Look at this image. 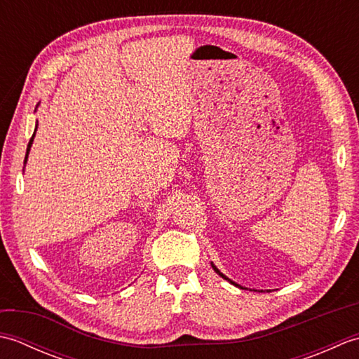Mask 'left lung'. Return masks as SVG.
Here are the masks:
<instances>
[{"label":"left lung","instance_id":"obj_1","mask_svg":"<svg viewBox=\"0 0 359 359\" xmlns=\"http://www.w3.org/2000/svg\"><path fill=\"white\" fill-rule=\"evenodd\" d=\"M212 269H215V271H216V273H219V274H220V276H222L224 279H228L226 276H224V274H222V273H220V271H219V270L216 269V266H215V265H212ZM228 280H230V279H228ZM230 282H231V280H230ZM231 284H234V282H231ZM234 285H236V284H234Z\"/></svg>","mask_w":359,"mask_h":359}]
</instances>
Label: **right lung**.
Listing matches in <instances>:
<instances>
[{
	"label": "right lung",
	"mask_w": 359,
	"mask_h": 359,
	"mask_svg": "<svg viewBox=\"0 0 359 359\" xmlns=\"http://www.w3.org/2000/svg\"><path fill=\"white\" fill-rule=\"evenodd\" d=\"M34 137H35V133H34V135H32V137H30V140H29V144H27V152H26V160H27V154H29V151H30V147H32ZM26 160H25V162H26Z\"/></svg>",
	"instance_id": "1"
}]
</instances>
